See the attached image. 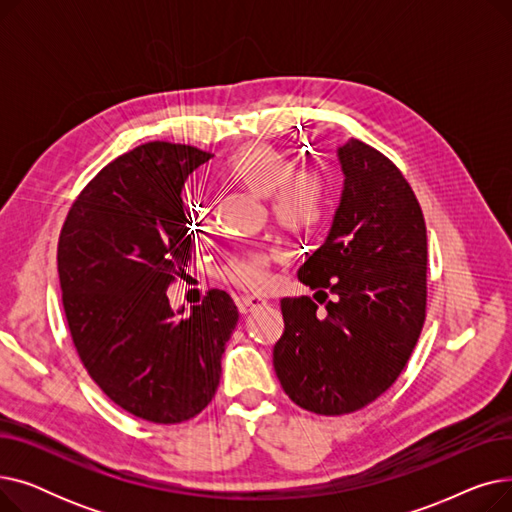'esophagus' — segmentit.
Instances as JSON below:
<instances>
[{
    "mask_svg": "<svg viewBox=\"0 0 512 512\" xmlns=\"http://www.w3.org/2000/svg\"><path fill=\"white\" fill-rule=\"evenodd\" d=\"M265 305H267V301L259 299V297H238L236 299V307H238V311L242 315H247V313H251V311H255L259 307H265Z\"/></svg>",
    "mask_w": 512,
    "mask_h": 512,
    "instance_id": "34e87169",
    "label": "esophagus"
}]
</instances>
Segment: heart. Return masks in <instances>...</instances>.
<instances>
[{"label": "heart", "mask_w": 512, "mask_h": 512, "mask_svg": "<svg viewBox=\"0 0 512 512\" xmlns=\"http://www.w3.org/2000/svg\"><path fill=\"white\" fill-rule=\"evenodd\" d=\"M224 176L257 197H272L276 222L292 232L309 230L321 215L326 199V172L313 164H299L297 157L267 143L238 147L224 164ZM191 226L203 232L209 226L211 205L197 195L188 205ZM272 255L249 249L232 255L220 270V278L242 290L265 288Z\"/></svg>", "instance_id": "b5f03b06"}]
</instances>
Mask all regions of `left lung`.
Returning a JSON list of instances; mask_svg holds the SVG:
<instances>
[{
  "mask_svg": "<svg viewBox=\"0 0 512 512\" xmlns=\"http://www.w3.org/2000/svg\"><path fill=\"white\" fill-rule=\"evenodd\" d=\"M338 159L344 191L332 230L299 270L315 301H280L274 346L280 386L317 415L355 413L382 396L407 367L427 307V234L411 184L359 139Z\"/></svg>",
  "mask_w": 512,
  "mask_h": 512,
  "instance_id": "left-lung-1",
  "label": "left lung"
}]
</instances>
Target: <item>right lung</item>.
<instances>
[{
	"instance_id": "add662e5",
	"label": "right lung",
	"mask_w": 512,
	"mask_h": 512,
	"mask_svg": "<svg viewBox=\"0 0 512 512\" xmlns=\"http://www.w3.org/2000/svg\"><path fill=\"white\" fill-rule=\"evenodd\" d=\"M213 155L145 143L107 164L74 199L58 240L70 336L101 392L151 423H182L215 396L238 309L213 288L178 317L166 290L191 259L182 186Z\"/></svg>"
}]
</instances>
